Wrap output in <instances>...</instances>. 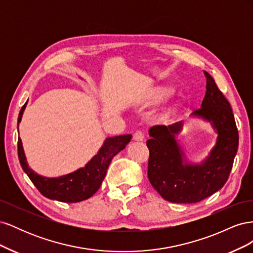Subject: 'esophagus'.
Listing matches in <instances>:
<instances>
[{"label": "esophagus", "mask_w": 253, "mask_h": 253, "mask_svg": "<svg viewBox=\"0 0 253 253\" xmlns=\"http://www.w3.org/2000/svg\"><path fill=\"white\" fill-rule=\"evenodd\" d=\"M144 133L142 131H137L134 134V140L135 141H143L144 140Z\"/></svg>", "instance_id": "34e87169"}]
</instances>
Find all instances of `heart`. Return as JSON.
Instances as JSON below:
<instances>
[{"instance_id":"obj_1","label":"heart","mask_w":253,"mask_h":253,"mask_svg":"<svg viewBox=\"0 0 253 253\" xmlns=\"http://www.w3.org/2000/svg\"><path fill=\"white\" fill-rule=\"evenodd\" d=\"M170 94H171L170 90H168V89H160V90L155 91L154 94H152L151 97H150V99H151V101L156 102V101L163 100L164 98H166V97H168V96H170Z\"/></svg>"}]
</instances>
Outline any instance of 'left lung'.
Instances as JSON below:
<instances>
[{
  "label": "left lung",
  "instance_id": "8db88e82",
  "mask_svg": "<svg viewBox=\"0 0 253 253\" xmlns=\"http://www.w3.org/2000/svg\"><path fill=\"white\" fill-rule=\"evenodd\" d=\"M205 76V98L201 109L191 116L210 122L217 134L208 156L200 164L187 158L176 139L182 129V121L149 129L148 177L164 200L171 203L194 204L217 192L229 177L239 148V132L230 103L211 76L207 72Z\"/></svg>",
  "mask_w": 253,
  "mask_h": 253
}]
</instances>
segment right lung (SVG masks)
I'll return each instance as SVG.
<instances>
[{
	"label": "right lung",
	"instance_id": "1",
	"mask_svg": "<svg viewBox=\"0 0 253 253\" xmlns=\"http://www.w3.org/2000/svg\"><path fill=\"white\" fill-rule=\"evenodd\" d=\"M25 108L26 103L20 111L18 126ZM131 139V134L108 137L97 154L85 166L59 177H45L30 169L20 137L18 139V155L22 169L42 195L49 200L62 203H78L87 200L97 192L105 177L106 170L113 157L124 150Z\"/></svg>",
	"mask_w": 253,
	"mask_h": 253
}]
</instances>
